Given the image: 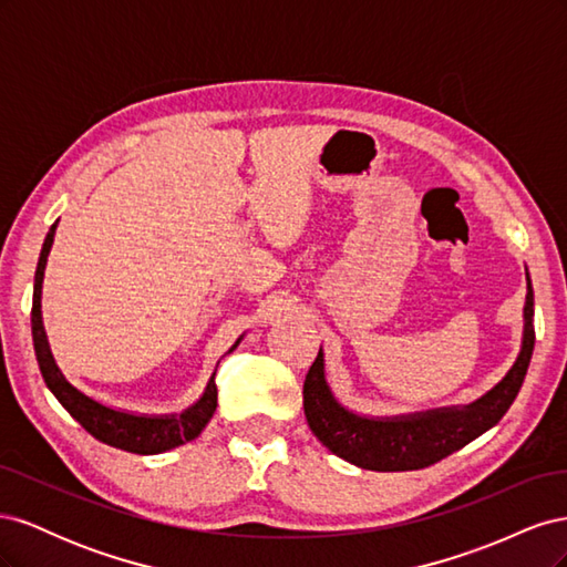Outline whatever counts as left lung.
I'll return each mask as SVG.
<instances>
[{"instance_id":"1","label":"left lung","mask_w":567,"mask_h":567,"mask_svg":"<svg viewBox=\"0 0 567 567\" xmlns=\"http://www.w3.org/2000/svg\"><path fill=\"white\" fill-rule=\"evenodd\" d=\"M535 293L527 274L523 348L506 379L466 406L435 409L425 414L398 419H367L340 406L323 375V354L305 375L302 406L305 419L323 447L367 471H419L458 452L475 437L489 431L518 398L535 350Z\"/></svg>"}]
</instances>
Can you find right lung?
I'll return each instance as SVG.
<instances>
[{
  "label": "right lung",
  "mask_w": 567,
  "mask_h": 567,
  "mask_svg": "<svg viewBox=\"0 0 567 567\" xmlns=\"http://www.w3.org/2000/svg\"><path fill=\"white\" fill-rule=\"evenodd\" d=\"M54 234H56V225H51V229L44 238L42 252H40V262H38V271H35V290H32V312H30L32 342H35L38 364H40L47 388L54 392V398L61 402V406L84 427V431H87L92 437H96L99 442L111 444V447H115V450L132 452V454H161V452L175 450V447H179V444L198 437L217 409L215 373H213L208 388H205L203 398L179 416L127 414V411H117V409L104 406L101 402L87 398V394L80 392L78 388H73L65 381V375L61 373V369L54 362V354H51V350H49L47 333L42 326V302H40L44 267H47L51 244H54ZM238 340H236V346H238Z\"/></svg>",
  "instance_id": "obj_1"
}]
</instances>
